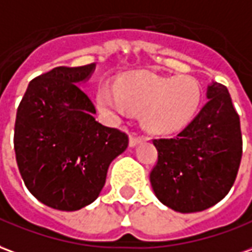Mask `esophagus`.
I'll use <instances>...</instances> for the list:
<instances>
[{"mask_svg":"<svg viewBox=\"0 0 252 252\" xmlns=\"http://www.w3.org/2000/svg\"><path fill=\"white\" fill-rule=\"evenodd\" d=\"M140 142H142V138H139V136H136V135H133V133H132L131 136H129V146H131V147L138 146Z\"/></svg>","mask_w":252,"mask_h":252,"instance_id":"34e87169","label":"esophagus"}]
</instances>
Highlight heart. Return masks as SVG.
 I'll list each match as a JSON object with an SVG mask.
<instances>
[{"instance_id":"b5f03b06","label":"heart","mask_w":252,"mask_h":252,"mask_svg":"<svg viewBox=\"0 0 252 252\" xmlns=\"http://www.w3.org/2000/svg\"><path fill=\"white\" fill-rule=\"evenodd\" d=\"M98 106L113 119L129 110L142 112V124L151 132H168L186 124L200 102V87L191 76L162 77L138 73L117 82L116 90L101 86Z\"/></svg>"}]
</instances>
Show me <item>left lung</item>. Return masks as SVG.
Wrapping results in <instances>:
<instances>
[{"label": "left lung", "mask_w": 252, "mask_h": 252, "mask_svg": "<svg viewBox=\"0 0 252 252\" xmlns=\"http://www.w3.org/2000/svg\"><path fill=\"white\" fill-rule=\"evenodd\" d=\"M207 102L184 129L156 139L158 162L150 183L162 205L179 213L203 212L225 198L242 159L240 119L229 91L212 82Z\"/></svg>", "instance_id": "left-lung-1"}]
</instances>
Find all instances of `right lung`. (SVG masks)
<instances>
[{"mask_svg": "<svg viewBox=\"0 0 252 252\" xmlns=\"http://www.w3.org/2000/svg\"><path fill=\"white\" fill-rule=\"evenodd\" d=\"M95 64L59 66L28 84L17 109L15 153L28 191L43 205L75 212L93 203L109 165L128 147V136L102 126L79 87Z\"/></svg>", "mask_w": 252, "mask_h": 252, "instance_id": "1", "label": "right lung"}]
</instances>
